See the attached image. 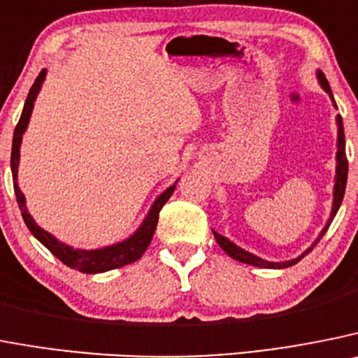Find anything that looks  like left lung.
I'll return each mask as SVG.
<instances>
[{
    "label": "left lung",
    "mask_w": 358,
    "mask_h": 358,
    "mask_svg": "<svg viewBox=\"0 0 358 358\" xmlns=\"http://www.w3.org/2000/svg\"><path fill=\"white\" fill-rule=\"evenodd\" d=\"M317 80H320L321 87L324 88V92L329 94L330 99L334 101V96H332V90H330V85L329 81H327V78H324V74L321 71H317ZM334 106L337 108L336 101H334ZM337 170H336V185H334V204H332V213H330V220L327 222V225L323 227V231L320 232V236H317V239L313 243V247L307 248L306 252L301 255H298L296 259H293V261H286V262H268L264 261V259L257 257V255L250 254V252L243 250V248H239L238 245H234L232 241H229L227 238H224L222 234H218V232L213 231V234H215V239L216 243L222 247V250L227 252L229 255H231L234 261H239V262H245V264H250V266H259V268H275V270H278V268H287V266H293V264H296L298 261H301V259L306 257L307 254H309L310 250H313L314 247L317 245V241H320L321 238H323L324 234H327V231H329L330 224H332L334 216L337 215V211H339L341 208V202H343V196H344V189H346V181H348V159H346V142H344V129H343V119H341V115H337Z\"/></svg>",
    "instance_id": "obj_1"
}]
</instances>
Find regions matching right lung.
<instances>
[{"label":"right lung","instance_id":"obj_1","mask_svg":"<svg viewBox=\"0 0 358 358\" xmlns=\"http://www.w3.org/2000/svg\"><path fill=\"white\" fill-rule=\"evenodd\" d=\"M45 80V71L42 69L41 74L37 76L35 83L29 88V94L26 97L24 108H22L21 119H19L17 126L14 131V140H12V157H10V166H12V177H14V192L15 199H17L19 209H21L22 220H24L26 227L29 229V232L35 236V238L51 252L55 257L60 259L65 266L72 268V270L83 271V273H103V271L115 270V268H122L126 264L138 261L142 257L143 252L147 250V247L150 245V239H152L154 231H156L157 218H159V211H162L163 206L166 204L170 196H172L173 189H176L177 181L173 182L170 188H166L162 195L157 196L156 202L150 208L149 215L143 220V224L140 225L138 231L134 232L131 238H127L126 241L117 245H111V247L97 248V250H80V248H72L69 245L62 243L57 238L49 232H45L44 229L38 227L35 224V220L31 218V215L26 209V201L24 195H22L21 188L17 185V166H19V147L22 142V134H24L26 127L29 122V115L34 110V103L37 99V94L42 87V81Z\"/></svg>","mask_w":358,"mask_h":358}]
</instances>
